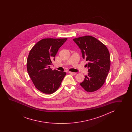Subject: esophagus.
Masks as SVG:
<instances>
[{
  "label": "esophagus",
  "mask_w": 132,
  "mask_h": 132,
  "mask_svg": "<svg viewBox=\"0 0 132 132\" xmlns=\"http://www.w3.org/2000/svg\"><path fill=\"white\" fill-rule=\"evenodd\" d=\"M69 73H70V74H72V75H75L76 74V73H74V72H69Z\"/></svg>",
  "instance_id": "1"
}]
</instances>
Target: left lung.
<instances>
[{
  "mask_svg": "<svg viewBox=\"0 0 132 132\" xmlns=\"http://www.w3.org/2000/svg\"><path fill=\"white\" fill-rule=\"evenodd\" d=\"M81 51L82 56L88 63V73L80 84L88 92L98 90L103 85L110 67V52L106 46L91 36L73 39Z\"/></svg>",
  "mask_w": 132,
  "mask_h": 132,
  "instance_id": "8db88e82",
  "label": "left lung"
}]
</instances>
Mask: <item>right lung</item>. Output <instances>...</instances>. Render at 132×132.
Listing matches in <instances>:
<instances>
[{
  "label": "right lung",
  "instance_id": "add662e5",
  "mask_svg": "<svg viewBox=\"0 0 132 132\" xmlns=\"http://www.w3.org/2000/svg\"><path fill=\"white\" fill-rule=\"evenodd\" d=\"M65 39H43L31 49L27 61L28 74L35 87L45 94H51L59 88L66 75L63 71L52 70L50 65L55 60L59 48L67 40Z\"/></svg>",
  "mask_w": 132,
  "mask_h": 132
}]
</instances>
